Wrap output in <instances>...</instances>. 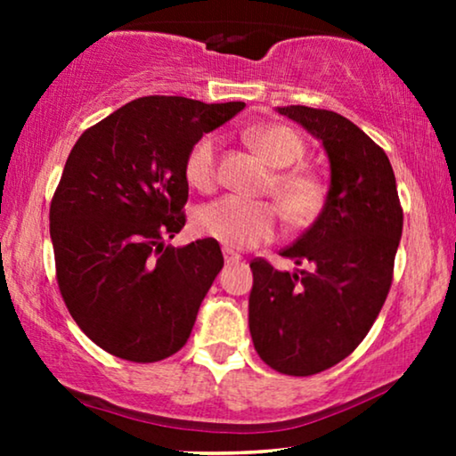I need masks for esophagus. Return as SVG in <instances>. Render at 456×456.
I'll list each match as a JSON object with an SVG mask.
<instances>
[{
	"label": "esophagus",
	"instance_id": "1",
	"mask_svg": "<svg viewBox=\"0 0 456 456\" xmlns=\"http://www.w3.org/2000/svg\"><path fill=\"white\" fill-rule=\"evenodd\" d=\"M224 261H226L228 265H234V264H239L240 261V255L239 253H234L232 248H224Z\"/></svg>",
	"mask_w": 456,
	"mask_h": 456
}]
</instances>
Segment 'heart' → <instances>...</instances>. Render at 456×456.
<instances>
[{"label":"heart","mask_w":456,"mask_h":456,"mask_svg":"<svg viewBox=\"0 0 456 456\" xmlns=\"http://www.w3.org/2000/svg\"><path fill=\"white\" fill-rule=\"evenodd\" d=\"M257 153L278 170L270 189L280 209L292 226H307L322 214L326 203V186L315 174L303 167H290L303 158V141L290 128L264 124L247 133ZM217 136L203 134L192 142L184 158V180L199 192H211L217 183ZM280 209L267 201H251L226 195L203 205L195 216L199 234L222 242L228 248H248L272 240L280 226Z\"/></svg>","instance_id":"heart-1"}]
</instances>
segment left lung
<instances>
[{
  "mask_svg": "<svg viewBox=\"0 0 456 456\" xmlns=\"http://www.w3.org/2000/svg\"><path fill=\"white\" fill-rule=\"evenodd\" d=\"M278 111L323 142L330 191L314 226L280 253L307 270L251 261L248 330L264 363L305 378L346 359L376 322L395 273L403 208L388 155L351 120L305 105Z\"/></svg>",
  "mask_w": 456,
  "mask_h": 456,
  "instance_id": "obj_1",
  "label": "left lung"
}]
</instances>
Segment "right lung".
<instances>
[{
    "instance_id": "1",
    "label": "right lung",
    "mask_w": 456,
    "mask_h": 456,
    "mask_svg": "<svg viewBox=\"0 0 456 456\" xmlns=\"http://www.w3.org/2000/svg\"><path fill=\"white\" fill-rule=\"evenodd\" d=\"M242 102L134 99L86 128L49 208L55 278L78 328L114 357L155 363L189 340L224 265L214 239L164 245L183 230L184 158Z\"/></svg>"
}]
</instances>
